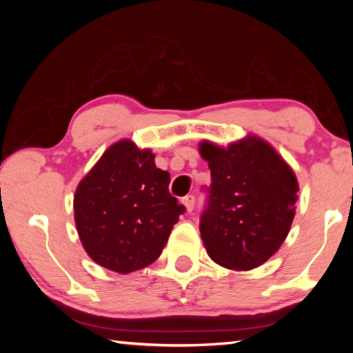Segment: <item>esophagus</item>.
I'll list each match as a JSON object with an SVG mask.
<instances>
[{
  "label": "esophagus",
  "instance_id": "esophagus-1",
  "mask_svg": "<svg viewBox=\"0 0 353 353\" xmlns=\"http://www.w3.org/2000/svg\"><path fill=\"white\" fill-rule=\"evenodd\" d=\"M182 202H183V205L187 207V212H191V210H193V207H194V196L193 194L185 196Z\"/></svg>",
  "mask_w": 353,
  "mask_h": 353
}]
</instances>
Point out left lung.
<instances>
[{
	"label": "left lung",
	"mask_w": 353,
	"mask_h": 353,
	"mask_svg": "<svg viewBox=\"0 0 353 353\" xmlns=\"http://www.w3.org/2000/svg\"><path fill=\"white\" fill-rule=\"evenodd\" d=\"M212 183L201 216L207 254L221 266L249 271L282 246L296 214L297 179L270 143L249 135L227 148L202 141Z\"/></svg>",
	"instance_id": "1"
}]
</instances>
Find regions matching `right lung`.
<instances>
[{
  "instance_id": "1",
  "label": "right lung",
  "mask_w": 353,
  "mask_h": 353,
  "mask_svg": "<svg viewBox=\"0 0 353 353\" xmlns=\"http://www.w3.org/2000/svg\"><path fill=\"white\" fill-rule=\"evenodd\" d=\"M170 172L130 140L112 145L77 185L74 221L85 252L119 274L159 259L185 207L171 196Z\"/></svg>"
}]
</instances>
